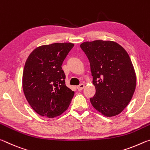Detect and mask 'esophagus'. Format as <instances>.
I'll return each instance as SVG.
<instances>
[{"instance_id":"34e87169","label":"esophagus","mask_w":150,"mask_h":150,"mask_svg":"<svg viewBox=\"0 0 150 150\" xmlns=\"http://www.w3.org/2000/svg\"><path fill=\"white\" fill-rule=\"evenodd\" d=\"M85 87V85L83 84V83H81V84H80L79 85H78L77 87V88L78 91H81L82 89H83Z\"/></svg>"}]
</instances>
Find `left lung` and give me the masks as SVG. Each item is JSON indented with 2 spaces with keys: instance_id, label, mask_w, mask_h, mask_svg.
<instances>
[{
  "instance_id": "left-lung-1",
  "label": "left lung",
  "mask_w": 150,
  "mask_h": 150,
  "mask_svg": "<svg viewBox=\"0 0 150 150\" xmlns=\"http://www.w3.org/2000/svg\"><path fill=\"white\" fill-rule=\"evenodd\" d=\"M89 60L96 93L91 105L104 116L112 117L124 110L132 98L136 76L130 56L112 41L95 40L81 44Z\"/></svg>"
}]
</instances>
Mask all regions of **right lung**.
Segmentation results:
<instances>
[{
  "instance_id": "add662e5",
  "label": "right lung",
  "mask_w": 150,
  "mask_h": 150,
  "mask_svg": "<svg viewBox=\"0 0 150 150\" xmlns=\"http://www.w3.org/2000/svg\"><path fill=\"white\" fill-rule=\"evenodd\" d=\"M73 46L71 43L41 45L28 57L22 88L28 102L38 115L54 118L69 107L75 93L65 85L62 65Z\"/></svg>"
}]
</instances>
